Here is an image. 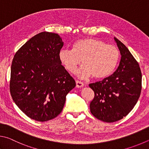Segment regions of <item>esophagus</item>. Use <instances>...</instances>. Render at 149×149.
<instances>
[{"label":"esophagus","mask_w":149,"mask_h":149,"mask_svg":"<svg viewBox=\"0 0 149 149\" xmlns=\"http://www.w3.org/2000/svg\"><path fill=\"white\" fill-rule=\"evenodd\" d=\"M84 86V84L81 81H79V80H77L76 81V87L77 88H82Z\"/></svg>","instance_id":"1"}]
</instances>
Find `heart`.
<instances>
[{"instance_id":"1","label":"heart","mask_w":149,"mask_h":149,"mask_svg":"<svg viewBox=\"0 0 149 149\" xmlns=\"http://www.w3.org/2000/svg\"><path fill=\"white\" fill-rule=\"evenodd\" d=\"M119 57L117 47L92 38L80 39L74 43L72 49H62L59 52L60 62L70 72H76L82 60L83 65L79 75L83 79L92 75L96 79L109 77L116 68Z\"/></svg>"}]
</instances>
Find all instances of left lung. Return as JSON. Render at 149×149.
<instances>
[{"label":"left lung","instance_id":"obj_1","mask_svg":"<svg viewBox=\"0 0 149 149\" xmlns=\"http://www.w3.org/2000/svg\"><path fill=\"white\" fill-rule=\"evenodd\" d=\"M121 59L113 74L89 84L95 96L90 108L96 118L114 122L127 116L136 105L141 91L142 74L139 63L129 49L114 37Z\"/></svg>","mask_w":149,"mask_h":149}]
</instances>
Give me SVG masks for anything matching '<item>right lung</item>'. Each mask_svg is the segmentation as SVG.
Returning a JSON list of instances; mask_svg holds the SVG:
<instances>
[{"label":"right lung","mask_w":149,"mask_h":149,"mask_svg":"<svg viewBox=\"0 0 149 149\" xmlns=\"http://www.w3.org/2000/svg\"><path fill=\"white\" fill-rule=\"evenodd\" d=\"M63 46L59 35L42 32L23 44L13 59L10 94L20 110L36 121L58 116L67 93L76 86L59 61Z\"/></svg>","instance_id":"obj_1"}]
</instances>
